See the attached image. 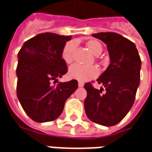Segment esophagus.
I'll list each match as a JSON object with an SVG mask.
<instances>
[{
  "label": "esophagus",
  "mask_w": 152,
  "mask_h": 152,
  "mask_svg": "<svg viewBox=\"0 0 152 152\" xmlns=\"http://www.w3.org/2000/svg\"><path fill=\"white\" fill-rule=\"evenodd\" d=\"M78 86H79V87H83V86H84V83L79 82L78 83Z\"/></svg>",
  "instance_id": "34e87169"
}]
</instances>
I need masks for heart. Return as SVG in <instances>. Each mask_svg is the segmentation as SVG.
<instances>
[{"label": "heart", "mask_w": 152, "mask_h": 152, "mask_svg": "<svg viewBox=\"0 0 152 152\" xmlns=\"http://www.w3.org/2000/svg\"><path fill=\"white\" fill-rule=\"evenodd\" d=\"M76 46L74 41H68L65 44L62 50V58L66 63H71L73 60V52ZM86 47L89 51L94 54L99 55L102 51V44L99 40H88L86 42ZM99 75V69L96 66H82L80 64H74L71 66L68 71V76L71 79L77 80L80 82H85L89 80L94 78Z\"/></svg>", "instance_id": "1"}]
</instances>
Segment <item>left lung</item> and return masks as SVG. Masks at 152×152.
I'll use <instances>...</instances> for the list:
<instances>
[{
	"label": "left lung",
	"mask_w": 152,
	"mask_h": 152,
	"mask_svg": "<svg viewBox=\"0 0 152 152\" xmlns=\"http://www.w3.org/2000/svg\"><path fill=\"white\" fill-rule=\"evenodd\" d=\"M93 37L108 49L111 63L97 81L100 89L85 84V110L89 120L104 126L121 122L133 107L140 83L141 58L135 45L115 32H100Z\"/></svg>",
	"instance_id": "obj_1"
}]
</instances>
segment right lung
<instances>
[{"instance_id":"obj_1","label":"right lung","mask_w":152,"mask_h":152,"mask_svg":"<svg viewBox=\"0 0 152 152\" xmlns=\"http://www.w3.org/2000/svg\"><path fill=\"white\" fill-rule=\"evenodd\" d=\"M71 39V36L40 33L27 40L18 52L17 96L26 114L36 122L56 120L78 87L76 80L52 84L67 72L62 50Z\"/></svg>"}]
</instances>
